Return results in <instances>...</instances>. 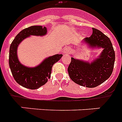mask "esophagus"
<instances>
[{
	"mask_svg": "<svg viewBox=\"0 0 122 122\" xmlns=\"http://www.w3.org/2000/svg\"><path fill=\"white\" fill-rule=\"evenodd\" d=\"M71 47H66L65 49H64V53H65V54H70V52H71Z\"/></svg>",
	"mask_w": 122,
	"mask_h": 122,
	"instance_id": "1",
	"label": "esophagus"
}]
</instances>
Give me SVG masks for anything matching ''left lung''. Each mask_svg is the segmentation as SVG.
Instances as JSON below:
<instances>
[{
	"label": "left lung",
	"instance_id": "left-lung-1",
	"mask_svg": "<svg viewBox=\"0 0 122 122\" xmlns=\"http://www.w3.org/2000/svg\"><path fill=\"white\" fill-rule=\"evenodd\" d=\"M85 41L91 46L102 47L103 51L100 58L92 63L71 58L68 68L70 78L76 84L88 88H95L108 79L114 67L115 54L109 37L100 30L93 28L92 35Z\"/></svg>",
	"mask_w": 122,
	"mask_h": 122
}]
</instances>
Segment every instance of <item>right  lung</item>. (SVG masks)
<instances>
[{"label":"right lung","instance_id":"obj_1","mask_svg":"<svg viewBox=\"0 0 122 122\" xmlns=\"http://www.w3.org/2000/svg\"><path fill=\"white\" fill-rule=\"evenodd\" d=\"M47 32L45 27L33 25L21 30L12 42L9 49V64L15 81L26 88L35 90L46 83L51 78L52 65L62 57L56 54L46 59L40 65L34 68H27L19 63L17 56V48L19 44L30 35L43 36Z\"/></svg>","mask_w":122,"mask_h":122}]
</instances>
